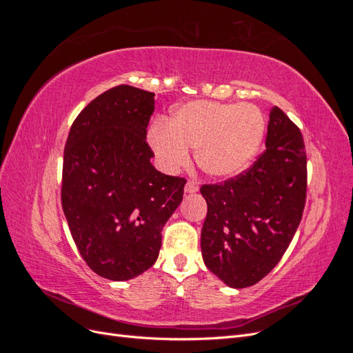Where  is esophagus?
<instances>
[{"label":"esophagus","mask_w":353,"mask_h":353,"mask_svg":"<svg viewBox=\"0 0 353 353\" xmlns=\"http://www.w3.org/2000/svg\"><path fill=\"white\" fill-rule=\"evenodd\" d=\"M184 190H185V193L193 194V193H197V191H199V185L194 183V181H188Z\"/></svg>","instance_id":"esophagus-1"}]
</instances>
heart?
I'll return each instance as SVG.
<instances>
[{
    "label": "heart",
    "instance_id": "1",
    "mask_svg": "<svg viewBox=\"0 0 353 353\" xmlns=\"http://www.w3.org/2000/svg\"><path fill=\"white\" fill-rule=\"evenodd\" d=\"M166 125H154L148 144L168 172L196 162L206 175L218 179L236 176L258 156L265 137V116L250 103L227 104L206 100L185 103L172 113Z\"/></svg>",
    "mask_w": 353,
    "mask_h": 353
}]
</instances>
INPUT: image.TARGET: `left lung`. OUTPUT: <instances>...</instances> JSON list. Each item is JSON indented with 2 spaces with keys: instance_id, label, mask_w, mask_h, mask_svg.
I'll return each instance as SVG.
<instances>
[{
  "instance_id": "8db88e82",
  "label": "left lung",
  "mask_w": 353,
  "mask_h": 353,
  "mask_svg": "<svg viewBox=\"0 0 353 353\" xmlns=\"http://www.w3.org/2000/svg\"><path fill=\"white\" fill-rule=\"evenodd\" d=\"M266 150L223 184L203 185L208 215L201 256L232 288L250 287L280 262L301 223L306 200V152L301 130L275 105Z\"/></svg>"
}]
</instances>
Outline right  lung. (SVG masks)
<instances>
[{
	"mask_svg": "<svg viewBox=\"0 0 353 353\" xmlns=\"http://www.w3.org/2000/svg\"><path fill=\"white\" fill-rule=\"evenodd\" d=\"M154 94L119 85L74 119L65 147L61 206L74 244L103 279L126 281L154 265L185 179L152 165L145 143Z\"/></svg>",
	"mask_w": 353,
	"mask_h": 353,
	"instance_id": "1",
	"label": "right lung"
}]
</instances>
